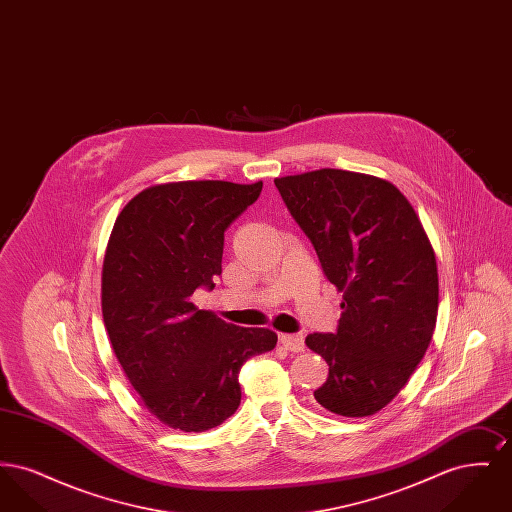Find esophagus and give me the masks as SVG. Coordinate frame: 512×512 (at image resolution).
I'll use <instances>...</instances> for the list:
<instances>
[{
    "instance_id": "esophagus-1",
    "label": "esophagus",
    "mask_w": 512,
    "mask_h": 512,
    "mask_svg": "<svg viewBox=\"0 0 512 512\" xmlns=\"http://www.w3.org/2000/svg\"><path fill=\"white\" fill-rule=\"evenodd\" d=\"M278 340L284 345V349L293 353H301L305 349V338L301 334H280Z\"/></svg>"
}]
</instances>
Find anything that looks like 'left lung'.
Segmentation results:
<instances>
[{
  "mask_svg": "<svg viewBox=\"0 0 512 512\" xmlns=\"http://www.w3.org/2000/svg\"><path fill=\"white\" fill-rule=\"evenodd\" d=\"M274 184L343 293L336 334L305 340L330 366L315 399L340 416L378 413L409 382L436 328L432 244L409 199L388 180L320 169Z\"/></svg>",
  "mask_w": 512,
  "mask_h": 512,
  "instance_id": "left-lung-1",
  "label": "left lung"
}]
</instances>
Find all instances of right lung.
Returning a JSON list of instances; mask_svg holds the SVG:
<instances>
[{"instance_id":"add662e5","label":"right lung","mask_w":512,"mask_h":512,"mask_svg":"<svg viewBox=\"0 0 512 512\" xmlns=\"http://www.w3.org/2000/svg\"><path fill=\"white\" fill-rule=\"evenodd\" d=\"M263 182L190 180L132 197L113 226L101 274L103 322L147 411L182 432L236 413L247 359L274 349L268 328H240L192 303L215 288L224 232L257 201Z\"/></svg>"}]
</instances>
